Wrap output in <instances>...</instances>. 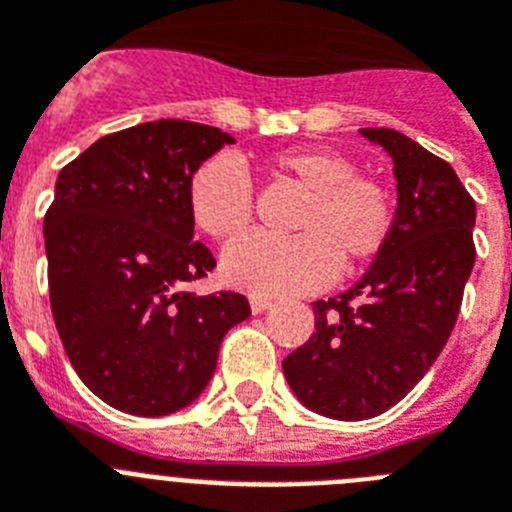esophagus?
I'll list each match as a JSON object with an SVG mask.
<instances>
[{
	"label": "esophagus",
	"mask_w": 512,
	"mask_h": 512,
	"mask_svg": "<svg viewBox=\"0 0 512 512\" xmlns=\"http://www.w3.org/2000/svg\"><path fill=\"white\" fill-rule=\"evenodd\" d=\"M271 307V302L266 300V297H251V312L253 315H261V312H266Z\"/></svg>",
	"instance_id": "esophagus-1"
}]
</instances>
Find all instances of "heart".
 <instances>
[{
  "label": "heart",
  "instance_id": "1",
  "mask_svg": "<svg viewBox=\"0 0 512 512\" xmlns=\"http://www.w3.org/2000/svg\"><path fill=\"white\" fill-rule=\"evenodd\" d=\"M271 169L305 192L297 210L295 238L277 241L243 235L223 251V277L230 287L259 297L305 295L336 277L338 264L354 269L374 259L390 241L395 194L374 176L356 174V164L338 151L295 148L271 158ZM192 223L225 241L248 228L253 187L233 156L202 161L187 184Z\"/></svg>",
  "mask_w": 512,
  "mask_h": 512
}]
</instances>
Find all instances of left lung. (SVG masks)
Segmentation results:
<instances>
[{"label": "left lung", "mask_w": 512, "mask_h": 512, "mask_svg": "<svg viewBox=\"0 0 512 512\" xmlns=\"http://www.w3.org/2000/svg\"><path fill=\"white\" fill-rule=\"evenodd\" d=\"M361 135L395 164L390 241L354 287L312 302L315 333L282 364L297 400L336 420L382 415L423 379L454 330L477 256V205L456 171L397 130Z\"/></svg>", "instance_id": "1"}]
</instances>
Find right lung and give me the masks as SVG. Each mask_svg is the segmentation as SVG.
<instances>
[{
	"label": "right lung",
	"mask_w": 512,
	"mask_h": 512,
	"mask_svg": "<svg viewBox=\"0 0 512 512\" xmlns=\"http://www.w3.org/2000/svg\"><path fill=\"white\" fill-rule=\"evenodd\" d=\"M230 143L200 122H140L58 174L43 223L53 320L81 382L122 413L192 405L225 333L251 315L238 292H187L215 266L194 241L189 176Z\"/></svg>",
	"instance_id": "1"
}]
</instances>
